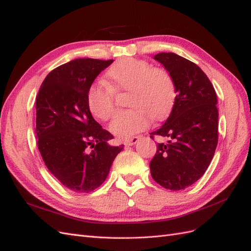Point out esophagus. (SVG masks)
Wrapping results in <instances>:
<instances>
[{
  "label": "esophagus",
  "mask_w": 251,
  "mask_h": 251,
  "mask_svg": "<svg viewBox=\"0 0 251 251\" xmlns=\"http://www.w3.org/2000/svg\"><path fill=\"white\" fill-rule=\"evenodd\" d=\"M140 138H141V136H134V137L126 140V146H134V144H136L139 141Z\"/></svg>",
  "instance_id": "obj_1"
}]
</instances>
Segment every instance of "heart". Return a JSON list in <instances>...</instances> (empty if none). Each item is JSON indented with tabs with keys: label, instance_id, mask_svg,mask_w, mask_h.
<instances>
[{
	"label": "heart",
	"instance_id": "1",
	"mask_svg": "<svg viewBox=\"0 0 251 251\" xmlns=\"http://www.w3.org/2000/svg\"><path fill=\"white\" fill-rule=\"evenodd\" d=\"M105 83L90 86L87 105L94 117L109 120L116 109L115 93L128 92L126 103L132 108L118 112L110 124V131L121 139L146 130L151 118H164L176 98V83L171 73L144 59H118L105 73Z\"/></svg>",
	"mask_w": 251,
	"mask_h": 251
}]
</instances>
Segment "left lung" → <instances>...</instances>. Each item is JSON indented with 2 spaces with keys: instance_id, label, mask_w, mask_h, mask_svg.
<instances>
[{
  "instance_id": "left-lung-1",
  "label": "left lung",
  "mask_w": 251,
  "mask_h": 251,
  "mask_svg": "<svg viewBox=\"0 0 251 251\" xmlns=\"http://www.w3.org/2000/svg\"><path fill=\"white\" fill-rule=\"evenodd\" d=\"M176 83V98L165 124L151 133L166 141L157 143L150 162L153 179L164 188L181 191L207 170L218 144V108L214 86L195 63L175 53H158Z\"/></svg>"
}]
</instances>
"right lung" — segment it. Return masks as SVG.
<instances>
[{"instance_id": "add662e5", "label": "right lung", "mask_w": 251, "mask_h": 251, "mask_svg": "<svg viewBox=\"0 0 251 251\" xmlns=\"http://www.w3.org/2000/svg\"><path fill=\"white\" fill-rule=\"evenodd\" d=\"M113 59L78 58L53 69L36 95L37 147L49 172L75 193H90L108 177L124 144L103 130L87 105V91Z\"/></svg>"}]
</instances>
